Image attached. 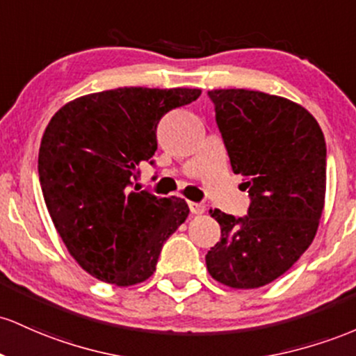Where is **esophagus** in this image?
Here are the masks:
<instances>
[{
    "mask_svg": "<svg viewBox=\"0 0 356 356\" xmlns=\"http://www.w3.org/2000/svg\"><path fill=\"white\" fill-rule=\"evenodd\" d=\"M188 207H190V211L193 215H202L203 211L207 210V207L203 205V203H197V202H188Z\"/></svg>",
    "mask_w": 356,
    "mask_h": 356,
    "instance_id": "1",
    "label": "esophagus"
}]
</instances>
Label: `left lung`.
<instances>
[{"instance_id": "left-lung-1", "label": "left lung", "mask_w": 356, "mask_h": 356, "mask_svg": "<svg viewBox=\"0 0 356 356\" xmlns=\"http://www.w3.org/2000/svg\"><path fill=\"white\" fill-rule=\"evenodd\" d=\"M209 97L250 207L242 218L210 210L222 238L207 254V269L222 284L255 289L289 270L316 235L326 191L325 136L305 107L279 95L217 89Z\"/></svg>"}]
</instances>
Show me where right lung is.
<instances>
[{"label": "right lung", "instance_id": "add662e5", "mask_svg": "<svg viewBox=\"0 0 356 356\" xmlns=\"http://www.w3.org/2000/svg\"><path fill=\"white\" fill-rule=\"evenodd\" d=\"M200 94L121 87L82 95L50 119L38 153L43 198L67 250L99 281L126 287L149 279L163 243L188 217L183 198H158L133 183L158 149L159 119Z\"/></svg>", "mask_w": 356, "mask_h": 356}]
</instances>
